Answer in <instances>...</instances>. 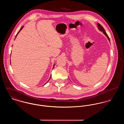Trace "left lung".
<instances>
[{
  "label": "left lung",
  "mask_w": 124,
  "mask_h": 124,
  "mask_svg": "<svg viewBox=\"0 0 124 124\" xmlns=\"http://www.w3.org/2000/svg\"><path fill=\"white\" fill-rule=\"evenodd\" d=\"M97 24H98V28H99V29L101 31H102L104 34L108 37V40L109 41V42H110V39H109V37H108V35L106 33V31H105V29H104V28L102 27V26L100 24V23H97Z\"/></svg>",
  "instance_id": "8db88e82"
}]
</instances>
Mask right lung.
<instances>
[{
	"label": "right lung",
	"instance_id": "add662e5",
	"mask_svg": "<svg viewBox=\"0 0 124 124\" xmlns=\"http://www.w3.org/2000/svg\"><path fill=\"white\" fill-rule=\"evenodd\" d=\"M23 27V26H22V27H21V28H20V30H19V31H18V33H17V34H16V36H17V34H18V33H19V32H20V31H21V30H22V29ZM54 67H53V68H54ZM50 78H51V77H50ZM46 83H45V84H46Z\"/></svg>",
	"mask_w": 124,
	"mask_h": 124
}]
</instances>
